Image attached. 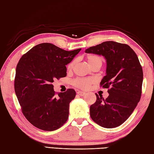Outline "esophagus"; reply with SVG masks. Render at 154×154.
Instances as JSON below:
<instances>
[{"label":"esophagus","instance_id":"34e87169","mask_svg":"<svg viewBox=\"0 0 154 154\" xmlns=\"http://www.w3.org/2000/svg\"><path fill=\"white\" fill-rule=\"evenodd\" d=\"M85 92H82V91H78L77 92V94H78V95H80V96H84L85 95Z\"/></svg>","mask_w":154,"mask_h":154}]
</instances>
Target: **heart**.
<instances>
[{"label":"heart","instance_id":"b5f03b06","mask_svg":"<svg viewBox=\"0 0 154 154\" xmlns=\"http://www.w3.org/2000/svg\"><path fill=\"white\" fill-rule=\"evenodd\" d=\"M87 62L90 66H92L93 65L95 64H100L102 65V58L99 57L98 56L95 55H90L88 56L86 58ZM75 64V61H72L70 63H69L67 66L68 70L70 71L72 70ZM95 80L93 78H78L73 81V85L78 88L85 90L87 89L91 84L94 82Z\"/></svg>","mask_w":154,"mask_h":154}]
</instances>
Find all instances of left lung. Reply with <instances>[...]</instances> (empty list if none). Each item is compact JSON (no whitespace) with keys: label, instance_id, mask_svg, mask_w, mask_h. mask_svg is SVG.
I'll use <instances>...</instances> for the list:
<instances>
[{"label":"left lung","instance_id":"8db88e82","mask_svg":"<svg viewBox=\"0 0 154 154\" xmlns=\"http://www.w3.org/2000/svg\"><path fill=\"white\" fill-rule=\"evenodd\" d=\"M85 52L104 56L107 64L100 86L108 88L109 96L103 99L96 94L90 117L102 127H118L130 116L141 98L143 70L138 58L130 46L114 41L103 42Z\"/></svg>","mask_w":154,"mask_h":154}]
</instances>
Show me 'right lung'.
Wrapping results in <instances>:
<instances>
[{"mask_svg":"<svg viewBox=\"0 0 154 154\" xmlns=\"http://www.w3.org/2000/svg\"><path fill=\"white\" fill-rule=\"evenodd\" d=\"M81 48L66 51L51 43L39 44L20 58L16 68L14 90L23 114L38 129L53 131L67 121L74 89L56 94L52 83L66 76V65Z\"/></svg>","mask_w":154,"mask_h":154,"instance_id":"add662e5","label":"right lung"}]
</instances>
